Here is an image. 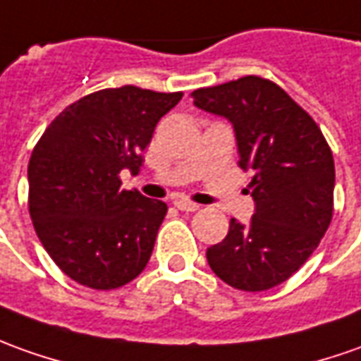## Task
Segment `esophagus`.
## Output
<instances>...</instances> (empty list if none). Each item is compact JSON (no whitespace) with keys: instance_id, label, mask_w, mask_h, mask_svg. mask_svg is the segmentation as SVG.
Wrapping results in <instances>:
<instances>
[{"instance_id":"obj_1","label":"esophagus","mask_w":361,"mask_h":361,"mask_svg":"<svg viewBox=\"0 0 361 361\" xmlns=\"http://www.w3.org/2000/svg\"><path fill=\"white\" fill-rule=\"evenodd\" d=\"M173 205H176L180 212H188V213L197 212V209H200V205H197V203H193V201H190V200H176L173 201Z\"/></svg>"}]
</instances>
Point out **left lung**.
Instances as JSON below:
<instances>
[{
    "mask_svg": "<svg viewBox=\"0 0 361 361\" xmlns=\"http://www.w3.org/2000/svg\"><path fill=\"white\" fill-rule=\"evenodd\" d=\"M193 104L233 124L255 200L251 223L231 219L227 237L207 249V263L233 288L269 290L308 261L332 221V149L312 116L269 78L197 88Z\"/></svg>",
    "mask_w": 361,
    "mask_h": 361,
    "instance_id": "left-lung-1",
    "label": "left lung"
}]
</instances>
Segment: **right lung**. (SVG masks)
<instances>
[{"mask_svg":"<svg viewBox=\"0 0 361 361\" xmlns=\"http://www.w3.org/2000/svg\"><path fill=\"white\" fill-rule=\"evenodd\" d=\"M181 97L102 88L68 104L35 144L29 215L49 257L75 283L112 290L146 269L168 205L122 190L120 171L138 173L158 120Z\"/></svg>","mask_w":361,"mask_h":361,"instance_id":"right-lung-1","label":"right lung"}]
</instances>
